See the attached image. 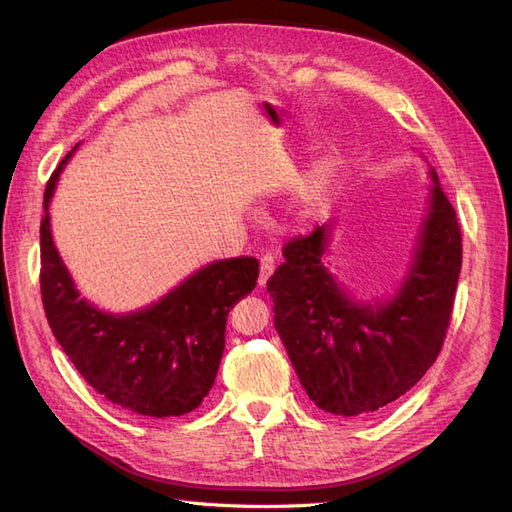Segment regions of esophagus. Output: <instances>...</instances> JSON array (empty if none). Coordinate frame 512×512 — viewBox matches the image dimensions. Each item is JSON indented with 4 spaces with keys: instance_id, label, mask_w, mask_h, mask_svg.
I'll list each match as a JSON object with an SVG mask.
<instances>
[{
    "instance_id": "1",
    "label": "esophagus",
    "mask_w": 512,
    "mask_h": 512,
    "mask_svg": "<svg viewBox=\"0 0 512 512\" xmlns=\"http://www.w3.org/2000/svg\"><path fill=\"white\" fill-rule=\"evenodd\" d=\"M275 271V258L273 254H262L260 256V275H258V284L265 286L269 277L273 275Z\"/></svg>"
}]
</instances>
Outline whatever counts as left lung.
Masks as SVG:
<instances>
[{
    "label": "left lung",
    "mask_w": 512,
    "mask_h": 512,
    "mask_svg": "<svg viewBox=\"0 0 512 512\" xmlns=\"http://www.w3.org/2000/svg\"><path fill=\"white\" fill-rule=\"evenodd\" d=\"M431 207L410 275L384 305H361L322 267L327 226L292 237L269 277L273 322L314 404L365 416L393 404L438 359L461 271V228L431 170Z\"/></svg>",
    "instance_id": "1"
}]
</instances>
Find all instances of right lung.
Instances as JSON below:
<instances>
[{
	"instance_id": "obj_1",
	"label": "right lung",
	"mask_w": 512,
	"mask_h": 512,
	"mask_svg": "<svg viewBox=\"0 0 512 512\" xmlns=\"http://www.w3.org/2000/svg\"><path fill=\"white\" fill-rule=\"evenodd\" d=\"M66 160L46 183L40 222V292L49 327L79 374L111 404L153 418L188 414L211 391L228 312L254 290L258 260L213 262L143 312H100L79 297L51 237L49 203Z\"/></svg>"
}]
</instances>
